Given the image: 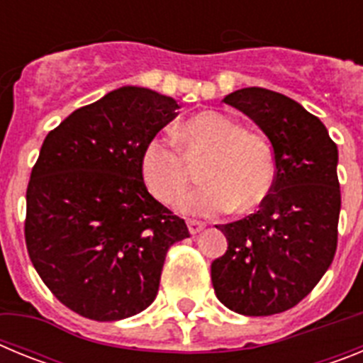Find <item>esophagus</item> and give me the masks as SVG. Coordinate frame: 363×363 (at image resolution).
I'll return each mask as SVG.
<instances>
[{
  "mask_svg": "<svg viewBox=\"0 0 363 363\" xmlns=\"http://www.w3.org/2000/svg\"><path fill=\"white\" fill-rule=\"evenodd\" d=\"M187 227H189V233L198 234L201 229H203L205 223L203 221H198V220H187Z\"/></svg>",
  "mask_w": 363,
  "mask_h": 363,
  "instance_id": "34e87169",
  "label": "esophagus"
}]
</instances>
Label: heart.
I'll return each instance as SVG.
<instances>
[{"instance_id": "1", "label": "heart", "mask_w": 363, "mask_h": 363, "mask_svg": "<svg viewBox=\"0 0 363 363\" xmlns=\"http://www.w3.org/2000/svg\"><path fill=\"white\" fill-rule=\"evenodd\" d=\"M182 150L162 136L150 138L140 156L147 189L158 201L174 203L189 184L188 160L203 158V185L179 200L192 216H216L236 209L249 213L271 196L277 158L264 134L245 130L240 121L216 111L198 112L178 129Z\"/></svg>"}]
</instances>
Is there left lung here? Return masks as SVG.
Masks as SVG:
<instances>
[{
	"instance_id": "8db88e82",
	"label": "left lung",
	"mask_w": 363,
	"mask_h": 363,
	"mask_svg": "<svg viewBox=\"0 0 363 363\" xmlns=\"http://www.w3.org/2000/svg\"><path fill=\"white\" fill-rule=\"evenodd\" d=\"M271 142L277 182L259 211L216 225L227 251L211 265L218 300L245 316H271L301 301L333 264L338 243V149L325 125L294 99L247 86L223 98Z\"/></svg>"
}]
</instances>
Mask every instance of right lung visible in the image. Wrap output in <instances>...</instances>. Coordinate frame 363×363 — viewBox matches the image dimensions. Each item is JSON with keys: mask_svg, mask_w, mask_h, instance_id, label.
<instances>
[{"mask_svg": "<svg viewBox=\"0 0 363 363\" xmlns=\"http://www.w3.org/2000/svg\"><path fill=\"white\" fill-rule=\"evenodd\" d=\"M176 99L121 86L50 130L27 187L25 242L50 293L74 313L114 322L158 294L185 221L150 196L143 145L178 116Z\"/></svg>", "mask_w": 363, "mask_h": 363, "instance_id": "1", "label": "right lung"}]
</instances>
